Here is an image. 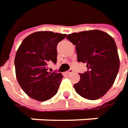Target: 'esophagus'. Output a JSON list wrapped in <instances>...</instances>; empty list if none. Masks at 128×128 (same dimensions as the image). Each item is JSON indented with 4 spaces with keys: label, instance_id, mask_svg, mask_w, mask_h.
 <instances>
[{
    "label": "esophagus",
    "instance_id": "34e87169",
    "mask_svg": "<svg viewBox=\"0 0 128 128\" xmlns=\"http://www.w3.org/2000/svg\"><path fill=\"white\" fill-rule=\"evenodd\" d=\"M73 72H74V70H73L72 69H70V70H68L67 71V74H68V75L69 74H71Z\"/></svg>",
    "mask_w": 128,
    "mask_h": 128
}]
</instances>
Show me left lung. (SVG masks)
Segmentation results:
<instances>
[{"mask_svg": "<svg viewBox=\"0 0 128 128\" xmlns=\"http://www.w3.org/2000/svg\"><path fill=\"white\" fill-rule=\"evenodd\" d=\"M66 38L76 46L78 62L86 64L87 70L79 74L74 85L79 96L88 100L103 97L113 85L120 68L117 47L114 38L98 30L74 32Z\"/></svg>", "mask_w": 128, "mask_h": 128, "instance_id": "1", "label": "left lung"}]
</instances>
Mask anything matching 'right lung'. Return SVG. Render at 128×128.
<instances>
[{
	"label": "right lung",
	"mask_w": 128,
	"mask_h": 128,
	"mask_svg": "<svg viewBox=\"0 0 128 128\" xmlns=\"http://www.w3.org/2000/svg\"><path fill=\"white\" fill-rule=\"evenodd\" d=\"M66 34L38 31L27 36L16 53V76L24 92L38 101L50 100L58 92L63 76L48 71L50 62L56 63L57 46Z\"/></svg>",
	"instance_id": "1"
}]
</instances>
